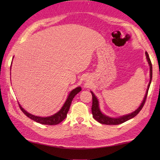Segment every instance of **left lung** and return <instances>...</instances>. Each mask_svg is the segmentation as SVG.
<instances>
[{
	"mask_svg": "<svg viewBox=\"0 0 160 160\" xmlns=\"http://www.w3.org/2000/svg\"><path fill=\"white\" fill-rule=\"evenodd\" d=\"M146 54V58H147V60L148 61V63L150 65V82H149V85L148 87V90L147 92H146L145 96L144 97V99L142 102V104L139 107L138 109H137V110H135L134 112H132L131 113H130L128 115H126L123 116H121L120 118H110L109 116H107L103 114V113L100 112L99 108V103H98V100L96 98V97L94 96V93L92 92H91L92 95V113L93 118L95 119L96 121H98L100 123L102 124H105V125H118V124H121L123 123L124 122H126L129 119H131L132 118L135 117V116L138 114V113L141 111L142 109L143 106H144L146 99H147V96H148V90L149 88H150L151 81H152V63L150 59V57H149V55L148 52H145Z\"/></svg>",
	"mask_w": 160,
	"mask_h": 160,
	"instance_id": "left-lung-1",
	"label": "left lung"
}]
</instances>
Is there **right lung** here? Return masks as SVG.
I'll return each mask as SVG.
<instances>
[{
	"label": "right lung",
	"instance_id": "right-lung-1",
	"mask_svg": "<svg viewBox=\"0 0 160 160\" xmlns=\"http://www.w3.org/2000/svg\"><path fill=\"white\" fill-rule=\"evenodd\" d=\"M80 91H81V88H80V87L74 89V90L69 94L66 102H65V104L63 106V107L61 108V109L58 112L56 113V114H54L51 116H48V117L44 118V117L35 116L34 115L30 114V113H29L28 112H27L25 110H24L22 109V107L20 104H19V107H20L22 112L25 113L28 118H31L32 120L36 121L37 123H39L41 124H45V125H56V124H58L59 123H61V121H63L64 119L66 118L67 113L69 111L72 100L73 99L74 97L76 95L78 92H80Z\"/></svg>",
	"mask_w": 160,
	"mask_h": 160
}]
</instances>
